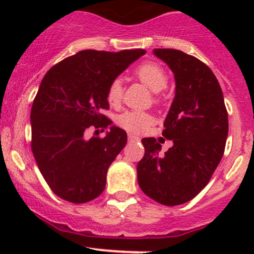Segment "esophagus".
Wrapping results in <instances>:
<instances>
[{"instance_id":"obj_1","label":"esophagus","mask_w":254,"mask_h":254,"mask_svg":"<svg viewBox=\"0 0 254 254\" xmlns=\"http://www.w3.org/2000/svg\"><path fill=\"white\" fill-rule=\"evenodd\" d=\"M127 139H129V142H136V141H139V137L137 136H135V135H132V134H130L129 136H127Z\"/></svg>"}]
</instances>
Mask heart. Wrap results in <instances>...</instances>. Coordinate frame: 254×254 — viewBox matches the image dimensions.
<instances>
[{
	"mask_svg": "<svg viewBox=\"0 0 254 254\" xmlns=\"http://www.w3.org/2000/svg\"><path fill=\"white\" fill-rule=\"evenodd\" d=\"M136 76L148 89H151L155 93L161 92L167 87L168 78L165 70L155 63H145L140 65L136 68ZM122 79H113L112 83L108 87V91H107V101L111 106H118L122 101ZM117 122L120 127H124L127 131L141 132L152 124L153 118L148 113L130 111L119 115Z\"/></svg>",
	"mask_w": 254,
	"mask_h": 254,
	"instance_id": "obj_1",
	"label": "heart"
}]
</instances>
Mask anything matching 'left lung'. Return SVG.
Segmentation results:
<instances>
[{
    "label": "left lung",
    "mask_w": 254,
    "mask_h": 254,
    "mask_svg": "<svg viewBox=\"0 0 254 254\" xmlns=\"http://www.w3.org/2000/svg\"><path fill=\"white\" fill-rule=\"evenodd\" d=\"M153 54L175 73V99L162 132L173 146L162 155L156 139H142L137 182L151 199L175 206L191 200L209 183L224 155L229 119L221 87L205 64L176 49Z\"/></svg>",
    "instance_id": "left-lung-1"
}]
</instances>
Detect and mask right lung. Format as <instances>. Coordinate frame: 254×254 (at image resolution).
Here are the masks:
<instances>
[{
    "mask_svg": "<svg viewBox=\"0 0 254 254\" xmlns=\"http://www.w3.org/2000/svg\"><path fill=\"white\" fill-rule=\"evenodd\" d=\"M142 49L119 53L82 50L60 61L40 83L30 112L32 151L51 190L75 204L91 201L106 188L107 172L127 135L102 114L107 91ZM111 127L102 138L86 139L89 127Z\"/></svg>",
    "mask_w": 254,
    "mask_h": 254,
    "instance_id": "1",
    "label": "right lung"
}]
</instances>
